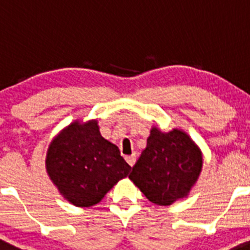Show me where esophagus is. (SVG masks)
<instances>
[{
	"label": "esophagus",
	"mask_w": 250,
	"mask_h": 250,
	"mask_svg": "<svg viewBox=\"0 0 250 250\" xmlns=\"http://www.w3.org/2000/svg\"><path fill=\"white\" fill-rule=\"evenodd\" d=\"M125 161H127V163H128L131 167H133V165H135V163H136V156H135V155H129V156H125Z\"/></svg>",
	"instance_id": "esophagus-1"
}]
</instances>
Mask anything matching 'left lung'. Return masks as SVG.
<instances>
[{
	"label": "left lung",
	"instance_id": "1",
	"mask_svg": "<svg viewBox=\"0 0 250 250\" xmlns=\"http://www.w3.org/2000/svg\"><path fill=\"white\" fill-rule=\"evenodd\" d=\"M202 167V151L186 131L163 132L154 125L128 178L150 202L170 206L188 197Z\"/></svg>",
	"mask_w": 250,
	"mask_h": 250
}]
</instances>
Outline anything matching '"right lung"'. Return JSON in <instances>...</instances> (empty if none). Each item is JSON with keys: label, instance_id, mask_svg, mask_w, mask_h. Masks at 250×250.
I'll use <instances>...</instances> for the list:
<instances>
[{"label": "right lung", "instance_id": "1", "mask_svg": "<svg viewBox=\"0 0 250 250\" xmlns=\"http://www.w3.org/2000/svg\"><path fill=\"white\" fill-rule=\"evenodd\" d=\"M45 169L64 200L76 207H90L127 177L131 167L118 146L100 135L98 119H76L50 141Z\"/></svg>", "mask_w": 250, "mask_h": 250}]
</instances>
